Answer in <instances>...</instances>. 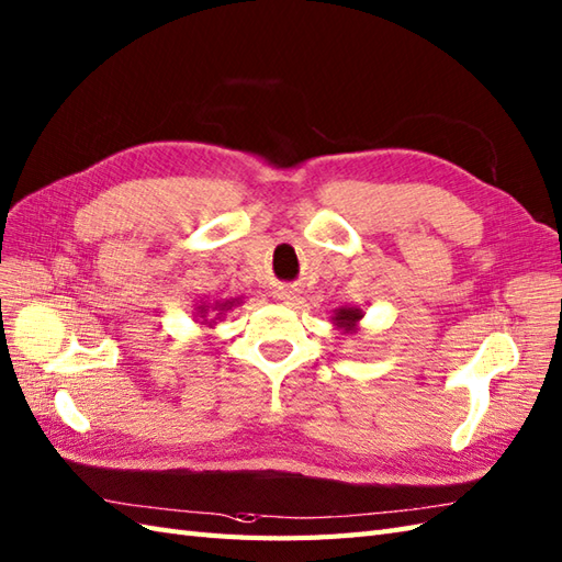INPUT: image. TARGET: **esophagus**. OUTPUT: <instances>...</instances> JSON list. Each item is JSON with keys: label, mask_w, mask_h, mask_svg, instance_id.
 Instances as JSON below:
<instances>
[{"label": "esophagus", "mask_w": 562, "mask_h": 562, "mask_svg": "<svg viewBox=\"0 0 562 562\" xmlns=\"http://www.w3.org/2000/svg\"><path fill=\"white\" fill-rule=\"evenodd\" d=\"M296 296H299V292L294 290V286H290V284H282V286H278V290H276V299H278V302H282V304H292Z\"/></svg>", "instance_id": "1"}]
</instances>
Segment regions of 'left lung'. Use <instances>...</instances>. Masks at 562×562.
I'll return each instance as SVG.
<instances>
[{
  "instance_id": "obj_1",
  "label": "left lung",
  "mask_w": 562,
  "mask_h": 562,
  "mask_svg": "<svg viewBox=\"0 0 562 562\" xmlns=\"http://www.w3.org/2000/svg\"><path fill=\"white\" fill-rule=\"evenodd\" d=\"M361 318H363V311L359 306H340L335 308L330 321L342 335H357Z\"/></svg>"
}]
</instances>
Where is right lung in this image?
I'll use <instances>...</instances> for the list:
<instances>
[{"instance_id": "obj_1", "label": "right lung", "mask_w": 562, "mask_h": 562, "mask_svg": "<svg viewBox=\"0 0 562 562\" xmlns=\"http://www.w3.org/2000/svg\"><path fill=\"white\" fill-rule=\"evenodd\" d=\"M244 296H232V299H201V302H195V323L201 325V328H215L217 321H222L227 316V311H232L234 306L244 304L241 302Z\"/></svg>"}]
</instances>
